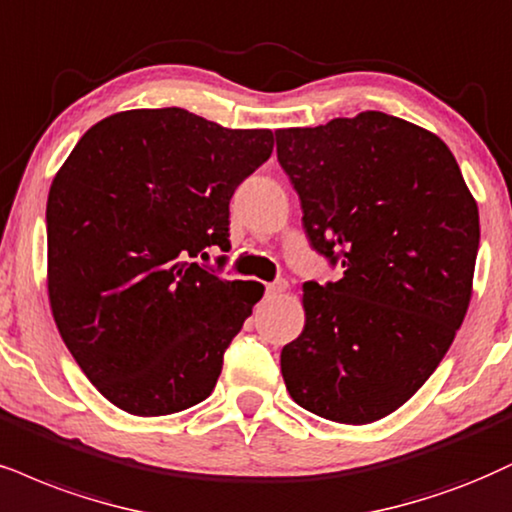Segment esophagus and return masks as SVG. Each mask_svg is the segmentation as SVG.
Segmentation results:
<instances>
[{
  "instance_id": "obj_1",
  "label": "esophagus",
  "mask_w": 512,
  "mask_h": 512,
  "mask_svg": "<svg viewBox=\"0 0 512 512\" xmlns=\"http://www.w3.org/2000/svg\"><path fill=\"white\" fill-rule=\"evenodd\" d=\"M285 292H287V282L285 280H275V282H270V285H266L268 296H280Z\"/></svg>"
}]
</instances>
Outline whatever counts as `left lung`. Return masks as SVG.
Instances as JSON below:
<instances>
[{
  "instance_id": "1",
  "label": "left lung",
  "mask_w": 512,
  "mask_h": 512,
  "mask_svg": "<svg viewBox=\"0 0 512 512\" xmlns=\"http://www.w3.org/2000/svg\"><path fill=\"white\" fill-rule=\"evenodd\" d=\"M275 137L308 242L344 268L304 285V332L282 349V377L301 408L368 425L427 382L463 325L477 201L434 132L382 111Z\"/></svg>"
}]
</instances>
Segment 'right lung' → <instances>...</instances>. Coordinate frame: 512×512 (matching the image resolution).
I'll return each instance as SVG.
<instances>
[{
    "instance_id": "1",
    "label": "right lung",
    "mask_w": 512,
    "mask_h": 512,
    "mask_svg": "<svg viewBox=\"0 0 512 512\" xmlns=\"http://www.w3.org/2000/svg\"><path fill=\"white\" fill-rule=\"evenodd\" d=\"M270 130H227L185 109L92 125L47 199V292L75 363L140 418L204 401L263 285L194 258L230 249V199L273 154Z\"/></svg>"
}]
</instances>
